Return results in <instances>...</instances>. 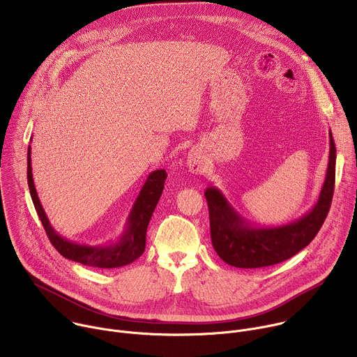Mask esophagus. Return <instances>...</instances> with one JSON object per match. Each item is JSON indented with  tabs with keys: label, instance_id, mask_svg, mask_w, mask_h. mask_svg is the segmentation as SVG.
I'll list each match as a JSON object with an SVG mask.
<instances>
[{
	"label": "esophagus",
	"instance_id": "obj_1",
	"mask_svg": "<svg viewBox=\"0 0 357 357\" xmlns=\"http://www.w3.org/2000/svg\"><path fill=\"white\" fill-rule=\"evenodd\" d=\"M186 164L189 167V169L195 174L197 172H202L203 169H205L206 167V161H205V157H203L202 151H199L197 148H192L189 151L188 154V158H186Z\"/></svg>",
	"mask_w": 357,
	"mask_h": 357
}]
</instances>
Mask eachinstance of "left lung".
I'll return each instance as SVG.
<instances>
[{
	"label": "left lung",
	"instance_id": "left-lung-1",
	"mask_svg": "<svg viewBox=\"0 0 357 357\" xmlns=\"http://www.w3.org/2000/svg\"><path fill=\"white\" fill-rule=\"evenodd\" d=\"M326 176L314 208L295 222L274 226H251L215 186L205 190L209 208L211 237L218 256L237 268H260L282 263L307 247L322 227L333 196L336 148L329 131Z\"/></svg>",
	"mask_w": 357,
	"mask_h": 357
}]
</instances>
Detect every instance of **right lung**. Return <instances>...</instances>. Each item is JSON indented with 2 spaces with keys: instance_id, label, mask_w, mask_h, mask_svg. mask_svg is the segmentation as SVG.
Instances as JSON below:
<instances>
[{
  "instance_id": "add662e5",
  "label": "right lung",
  "mask_w": 357,
  "mask_h": 357,
  "mask_svg": "<svg viewBox=\"0 0 357 357\" xmlns=\"http://www.w3.org/2000/svg\"><path fill=\"white\" fill-rule=\"evenodd\" d=\"M28 186L29 193L33 202L36 213L43 225V229L52 243V245L68 260L80 263L89 267L97 268H117L135 261L145 250V237L146 227L154 213L157 203L162 195L164 183L167 179L165 169H157L151 172L142 185L134 206L127 218V223L123 234L116 243L110 244H98V245H87L79 244L75 241H69L62 237L50 225L42 205L38 197L33 178H32V167H31V145L28 146Z\"/></svg>"
}]
</instances>
